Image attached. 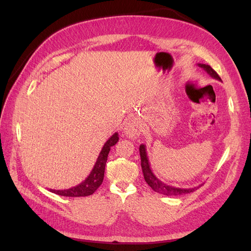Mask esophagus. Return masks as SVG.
<instances>
[{
  "label": "esophagus",
  "instance_id": "1",
  "mask_svg": "<svg viewBox=\"0 0 251 251\" xmlns=\"http://www.w3.org/2000/svg\"><path fill=\"white\" fill-rule=\"evenodd\" d=\"M125 134L126 137L131 139H136L141 135L142 133V126L138 123V120L136 119H130L125 126Z\"/></svg>",
  "mask_w": 251,
  "mask_h": 251
}]
</instances>
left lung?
<instances>
[{"mask_svg": "<svg viewBox=\"0 0 251 251\" xmlns=\"http://www.w3.org/2000/svg\"><path fill=\"white\" fill-rule=\"evenodd\" d=\"M198 66L202 69L207 72L212 78H215L217 80H221V77L219 76L218 73L212 69V68L208 65L205 64H198ZM139 153H140V158H141V169L143 173V177L144 180H146L147 183L151 187L153 191L162 194L165 196H179V195H185L195 192L198 187H189V188H181V187H176V186H172L169 184H165L164 182H162L160 179H158L155 174L153 173L151 169L150 161H149V157L147 153V148L144 144H141L139 148Z\"/></svg>", "mask_w": 251, "mask_h": 251, "instance_id": "left-lung-1", "label": "left lung"}]
</instances>
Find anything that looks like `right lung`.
Instances as JSON below:
<instances>
[{"label":"right lung","instance_id":"right-lung-1","mask_svg":"<svg viewBox=\"0 0 251 251\" xmlns=\"http://www.w3.org/2000/svg\"><path fill=\"white\" fill-rule=\"evenodd\" d=\"M119 137L118 133H114L111 137L104 143L100 155L97 157V160L94 164V168L89 174V176L83 180L78 185L67 189H49L50 192L54 193L59 196L64 197H86L92 195L96 189L100 187L103 181L104 176V168L108 160V155L111 148L115 146Z\"/></svg>","mask_w":251,"mask_h":251}]
</instances>
